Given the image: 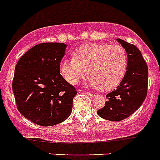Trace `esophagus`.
<instances>
[{
	"label": "esophagus",
	"mask_w": 160,
	"mask_h": 160,
	"mask_svg": "<svg viewBox=\"0 0 160 160\" xmlns=\"http://www.w3.org/2000/svg\"><path fill=\"white\" fill-rule=\"evenodd\" d=\"M84 93H86V94H88L89 97H91V98H94L95 97V94H93V93H91L89 92H87V91H84Z\"/></svg>",
	"instance_id": "esophagus-1"
}]
</instances>
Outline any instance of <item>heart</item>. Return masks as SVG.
Wrapping results in <instances>:
<instances>
[{"mask_svg":"<svg viewBox=\"0 0 160 160\" xmlns=\"http://www.w3.org/2000/svg\"><path fill=\"white\" fill-rule=\"evenodd\" d=\"M127 63V53L123 46L88 43L74 52V58L62 60L60 72L72 85L78 83L89 73L92 88L109 91L121 82Z\"/></svg>","mask_w":160,"mask_h":160,"instance_id":"b5f03b06","label":"heart"}]
</instances>
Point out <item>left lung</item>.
<instances>
[{
    "label": "left lung",
    "mask_w": 160,
    "mask_h": 160,
    "mask_svg": "<svg viewBox=\"0 0 160 160\" xmlns=\"http://www.w3.org/2000/svg\"><path fill=\"white\" fill-rule=\"evenodd\" d=\"M117 41L127 53V71L117 88L107 95L104 107L98 111V116L111 121H121L132 115L142 105L148 90V66L140 51L122 39Z\"/></svg>",
    "instance_id": "8db88e82"
}]
</instances>
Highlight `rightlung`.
Returning a JSON list of instances; mask_svg holds the SVG:
<instances>
[{"mask_svg": "<svg viewBox=\"0 0 160 160\" xmlns=\"http://www.w3.org/2000/svg\"><path fill=\"white\" fill-rule=\"evenodd\" d=\"M67 45L42 43L21 56L15 66L12 89L18 111L42 126L68 118L76 88L60 74V62Z\"/></svg>", "mask_w": 160, "mask_h": 160, "instance_id": "1", "label": "right lung"}]
</instances>
